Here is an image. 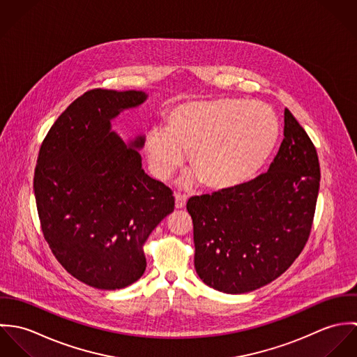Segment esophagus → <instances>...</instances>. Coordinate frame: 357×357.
<instances>
[{
    "instance_id": "34e87169",
    "label": "esophagus",
    "mask_w": 357,
    "mask_h": 357,
    "mask_svg": "<svg viewBox=\"0 0 357 357\" xmlns=\"http://www.w3.org/2000/svg\"><path fill=\"white\" fill-rule=\"evenodd\" d=\"M185 204H187V197H184L181 194H174L176 208H183V207H185Z\"/></svg>"
}]
</instances>
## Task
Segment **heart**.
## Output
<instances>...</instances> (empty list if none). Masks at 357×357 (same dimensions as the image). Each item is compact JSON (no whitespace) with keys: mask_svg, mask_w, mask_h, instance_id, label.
I'll list each match as a JSON object with an SVG mask.
<instances>
[{"mask_svg":"<svg viewBox=\"0 0 357 357\" xmlns=\"http://www.w3.org/2000/svg\"><path fill=\"white\" fill-rule=\"evenodd\" d=\"M279 121L265 102L221 98L172 107L166 126L146 136L153 174L166 180L190 151V163L211 190H227L249 180L276 144ZM194 174L185 178L191 183Z\"/></svg>","mask_w":357,"mask_h":357,"instance_id":"obj_1","label":"heart"}]
</instances>
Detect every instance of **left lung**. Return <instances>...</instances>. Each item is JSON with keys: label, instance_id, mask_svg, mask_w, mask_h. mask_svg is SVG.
Returning <instances> with one entry per match:
<instances>
[{"label": "left lung", "instance_id": "1", "mask_svg": "<svg viewBox=\"0 0 357 357\" xmlns=\"http://www.w3.org/2000/svg\"><path fill=\"white\" fill-rule=\"evenodd\" d=\"M283 135L266 173L187 202L195 269L214 290H257L286 272L305 246L320 185L319 158L287 108Z\"/></svg>", "mask_w": 357, "mask_h": 357}]
</instances>
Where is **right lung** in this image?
<instances>
[{
	"label": "right lung",
	"mask_w": 357,
	"mask_h": 357,
	"mask_svg": "<svg viewBox=\"0 0 357 357\" xmlns=\"http://www.w3.org/2000/svg\"><path fill=\"white\" fill-rule=\"evenodd\" d=\"M142 91L93 89L56 119L40 149L34 195L44 236L82 283L116 290L147 266L143 245L174 210L172 190L142 169L146 137L125 143L111 121L147 100Z\"/></svg>",
	"instance_id": "1"
}]
</instances>
